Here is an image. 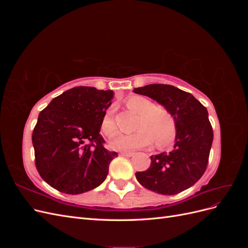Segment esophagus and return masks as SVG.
Here are the masks:
<instances>
[{"mask_svg": "<svg viewBox=\"0 0 248 248\" xmlns=\"http://www.w3.org/2000/svg\"><path fill=\"white\" fill-rule=\"evenodd\" d=\"M133 154L134 153H132V152H121L120 153V155L121 156H126V157H131V156H133Z\"/></svg>", "mask_w": 248, "mask_h": 248, "instance_id": "1", "label": "esophagus"}]
</instances>
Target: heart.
<instances>
[{"label": "heart", "instance_id": "heart-1", "mask_svg": "<svg viewBox=\"0 0 248 248\" xmlns=\"http://www.w3.org/2000/svg\"><path fill=\"white\" fill-rule=\"evenodd\" d=\"M126 107L138 112L137 131L129 134L118 133L109 142L117 151H132L149 146L154 141L157 146H164L175 138L177 127L175 118L166 107L155 106L152 100L141 96H131L126 100ZM101 132L108 138L117 132V125L112 109H108L100 123Z\"/></svg>", "mask_w": 248, "mask_h": 248}]
</instances>
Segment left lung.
Wrapping results in <instances>:
<instances>
[{"label":"left lung","mask_w":248,"mask_h":248,"mask_svg":"<svg viewBox=\"0 0 248 248\" xmlns=\"http://www.w3.org/2000/svg\"><path fill=\"white\" fill-rule=\"evenodd\" d=\"M133 92L156 100L170 110L176 121V140L170 153L151 156V166L136 172L138 181L154 192L172 196L196 184L208 166L213 130L207 108L174 86L153 84Z\"/></svg>","instance_id":"1"}]
</instances>
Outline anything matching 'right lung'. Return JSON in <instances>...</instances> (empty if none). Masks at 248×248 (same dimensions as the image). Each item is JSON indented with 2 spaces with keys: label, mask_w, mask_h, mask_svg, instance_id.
<instances>
[{
  "label": "right lung",
  "mask_w": 248,
  "mask_h": 248,
  "mask_svg": "<svg viewBox=\"0 0 248 248\" xmlns=\"http://www.w3.org/2000/svg\"><path fill=\"white\" fill-rule=\"evenodd\" d=\"M114 92L76 87L41 110L32 134L35 166L55 189L79 194L99 186L118 156L103 147L101 120Z\"/></svg>",
  "instance_id": "obj_1"
}]
</instances>
